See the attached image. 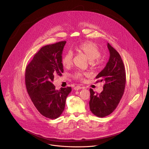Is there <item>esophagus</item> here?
<instances>
[{
	"instance_id": "34e87169",
	"label": "esophagus",
	"mask_w": 149,
	"mask_h": 149,
	"mask_svg": "<svg viewBox=\"0 0 149 149\" xmlns=\"http://www.w3.org/2000/svg\"><path fill=\"white\" fill-rule=\"evenodd\" d=\"M82 88H83V87L80 86H75L74 87V90H79V89H82Z\"/></svg>"
}]
</instances>
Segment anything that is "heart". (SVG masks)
I'll return each mask as SVG.
<instances>
[{
	"mask_svg": "<svg viewBox=\"0 0 149 149\" xmlns=\"http://www.w3.org/2000/svg\"><path fill=\"white\" fill-rule=\"evenodd\" d=\"M75 50L83 54L88 61L90 66L92 67H97L100 63V57L101 56V52L98 46L93 42H87L77 46L75 48ZM72 53L71 51H68L66 53L62 59V63L63 66L66 68H68L72 65ZM87 73L83 72L80 70H77L72 74V77L77 80L83 81Z\"/></svg>",
	"mask_w": 149,
	"mask_h": 149,
	"instance_id": "1",
	"label": "heart"
}]
</instances>
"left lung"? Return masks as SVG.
I'll return each instance as SVG.
<instances>
[{"instance_id": "8db88e82", "label": "left lung", "mask_w": 149, "mask_h": 149, "mask_svg": "<svg viewBox=\"0 0 149 149\" xmlns=\"http://www.w3.org/2000/svg\"><path fill=\"white\" fill-rule=\"evenodd\" d=\"M110 58L106 66L96 77L97 82L104 81L103 90L95 93L90 89V109L95 115L103 118L111 114L122 98L126 85V71L119 54L109 43Z\"/></svg>"}]
</instances>
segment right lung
<instances>
[{
  "label": "right lung",
  "mask_w": 149,
  "mask_h": 149,
  "mask_svg": "<svg viewBox=\"0 0 149 149\" xmlns=\"http://www.w3.org/2000/svg\"><path fill=\"white\" fill-rule=\"evenodd\" d=\"M66 43L61 41L42 47L26 68L25 83L30 99L42 116L51 119L62 114L71 91V87L56 90L52 83L54 76L63 72L62 54Z\"/></svg>",
  "instance_id": "obj_1"
}]
</instances>
